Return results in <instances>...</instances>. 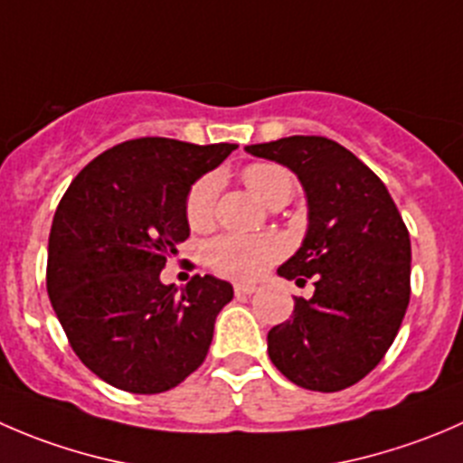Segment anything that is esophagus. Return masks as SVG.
<instances>
[{"mask_svg": "<svg viewBox=\"0 0 463 463\" xmlns=\"http://www.w3.org/2000/svg\"><path fill=\"white\" fill-rule=\"evenodd\" d=\"M255 291H258V287L249 285V282H237V285H235V294L237 296H250V294H255Z\"/></svg>", "mask_w": 463, "mask_h": 463, "instance_id": "esophagus-1", "label": "esophagus"}]
</instances>
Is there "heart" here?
<instances>
[{
  "mask_svg": "<svg viewBox=\"0 0 463 463\" xmlns=\"http://www.w3.org/2000/svg\"><path fill=\"white\" fill-rule=\"evenodd\" d=\"M244 181L262 203H269L278 194L291 196V192H294V178L287 169L278 167V165H250L244 169ZM217 194V174H208L192 185L185 201V214L192 228L210 223ZM278 255H280V244L273 237L262 235L228 232V235H219L205 244V260H208L210 267L231 278H258Z\"/></svg>",
  "mask_w": 463,
  "mask_h": 463,
  "instance_id": "heart-1",
  "label": "heart"
}]
</instances>
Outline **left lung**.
Instances as JSON below:
<instances>
[{
    "label": "left lung",
    "mask_w": 463,
    "mask_h": 463,
    "mask_svg": "<svg viewBox=\"0 0 463 463\" xmlns=\"http://www.w3.org/2000/svg\"><path fill=\"white\" fill-rule=\"evenodd\" d=\"M244 151L294 172L307 201V231L278 276L314 278V296L294 298L289 321L269 330V357L309 392L351 387L380 364L407 312L410 232L384 183L327 137L291 136Z\"/></svg>",
    "instance_id": "left-lung-1"
}]
</instances>
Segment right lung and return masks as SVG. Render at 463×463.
Returning a JSON list of instances; mask_svg holds the SVG:
<instances>
[{"instance_id":"add662e5","label":"right lung","mask_w":463,"mask_h":463,"mask_svg":"<svg viewBox=\"0 0 463 463\" xmlns=\"http://www.w3.org/2000/svg\"><path fill=\"white\" fill-rule=\"evenodd\" d=\"M237 145L140 137L103 151L71 181L49 232L47 291L79 360L112 387L163 393L203 364L232 285L160 280L190 237L185 201Z\"/></svg>"}]
</instances>
